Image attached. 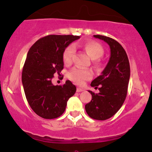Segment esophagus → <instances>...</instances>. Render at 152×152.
Listing matches in <instances>:
<instances>
[{"mask_svg":"<svg viewBox=\"0 0 152 152\" xmlns=\"http://www.w3.org/2000/svg\"><path fill=\"white\" fill-rule=\"evenodd\" d=\"M83 89L81 88H77V89H76V91H77L78 93H80L81 92V91H83Z\"/></svg>","mask_w":152,"mask_h":152,"instance_id":"obj_1","label":"esophagus"}]
</instances>
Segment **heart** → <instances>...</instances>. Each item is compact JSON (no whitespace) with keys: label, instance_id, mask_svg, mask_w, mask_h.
<instances>
[{"label":"heart","instance_id":"1","mask_svg":"<svg viewBox=\"0 0 152 152\" xmlns=\"http://www.w3.org/2000/svg\"><path fill=\"white\" fill-rule=\"evenodd\" d=\"M83 49L92 59H97L103 54L104 50L101 45L94 41H88L83 45ZM74 52V46H69L65 49L63 54V61L65 64H70ZM68 77L75 83L81 85L87 80L92 78V72L90 69L74 68L68 74Z\"/></svg>","mask_w":152,"mask_h":152}]
</instances>
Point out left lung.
<instances>
[{
  "instance_id": "obj_1",
  "label": "left lung",
  "mask_w": 152,
  "mask_h": 152,
  "mask_svg": "<svg viewBox=\"0 0 152 152\" xmlns=\"http://www.w3.org/2000/svg\"><path fill=\"white\" fill-rule=\"evenodd\" d=\"M105 42L110 49V56L100 76L91 82V86L100 92L92 95V100L85 105L91 118L105 120L110 118L122 107L127 94L130 77L128 57L123 47L116 40L103 35H94Z\"/></svg>"
}]
</instances>
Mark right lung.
<instances>
[{"instance_id": "right-lung-1", "label": "right lung", "mask_w": 152, "mask_h": 152, "mask_svg": "<svg viewBox=\"0 0 152 152\" xmlns=\"http://www.w3.org/2000/svg\"><path fill=\"white\" fill-rule=\"evenodd\" d=\"M80 36L48 35L41 38L28 51L22 73L27 100L37 115L45 119L61 116L76 87L68 80L63 86H54V74L64 69L63 54Z\"/></svg>"}]
</instances>
